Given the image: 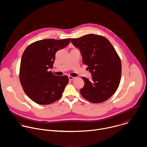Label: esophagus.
Segmentation results:
<instances>
[{"mask_svg":"<svg viewBox=\"0 0 147 147\" xmlns=\"http://www.w3.org/2000/svg\"><path fill=\"white\" fill-rule=\"evenodd\" d=\"M68 77H69V79L70 81H72V80H73L75 78V77H72V76H69Z\"/></svg>","mask_w":147,"mask_h":147,"instance_id":"34e87169","label":"esophagus"}]
</instances>
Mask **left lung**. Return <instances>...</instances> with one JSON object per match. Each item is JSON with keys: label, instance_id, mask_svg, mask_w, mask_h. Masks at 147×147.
<instances>
[{"label": "left lung", "instance_id": "1", "mask_svg": "<svg viewBox=\"0 0 147 147\" xmlns=\"http://www.w3.org/2000/svg\"><path fill=\"white\" fill-rule=\"evenodd\" d=\"M71 42L80 49L83 63L92 76L91 80L81 77L84 86L80 90L81 95L92 103L107 100L116 91L121 78V60L116 50L107 38L93 34Z\"/></svg>", "mask_w": 147, "mask_h": 147}]
</instances>
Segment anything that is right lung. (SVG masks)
<instances>
[{
  "mask_svg": "<svg viewBox=\"0 0 147 147\" xmlns=\"http://www.w3.org/2000/svg\"><path fill=\"white\" fill-rule=\"evenodd\" d=\"M71 38L46 39L30 44L21 60L20 80L24 91L34 102L48 105L59 100L69 82L67 76H57L52 69L57 51L65 48Z\"/></svg>",
  "mask_w": 147,
  "mask_h": 147,
  "instance_id": "add662e5",
  "label": "right lung"
}]
</instances>
